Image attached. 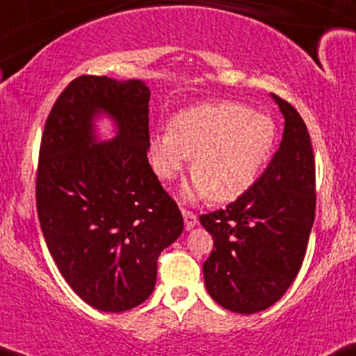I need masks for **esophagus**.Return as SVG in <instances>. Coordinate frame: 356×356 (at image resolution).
<instances>
[{
    "label": "esophagus",
    "instance_id": "obj_1",
    "mask_svg": "<svg viewBox=\"0 0 356 356\" xmlns=\"http://www.w3.org/2000/svg\"><path fill=\"white\" fill-rule=\"evenodd\" d=\"M182 216H184V222H186V229H193L194 226L197 225V216L193 213V211L182 209Z\"/></svg>",
    "mask_w": 356,
    "mask_h": 356
}]
</instances>
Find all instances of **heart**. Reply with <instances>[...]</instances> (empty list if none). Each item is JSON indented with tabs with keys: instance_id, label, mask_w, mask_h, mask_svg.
Here are the masks:
<instances>
[{
	"instance_id": "heart-1",
	"label": "heart",
	"mask_w": 356,
	"mask_h": 356,
	"mask_svg": "<svg viewBox=\"0 0 356 356\" xmlns=\"http://www.w3.org/2000/svg\"><path fill=\"white\" fill-rule=\"evenodd\" d=\"M277 143L273 120L240 103L222 101L184 109L170 128L150 140V160L162 181H172L193 157L184 201L232 202L247 194L267 169Z\"/></svg>"
}]
</instances>
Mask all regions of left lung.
<instances>
[{"instance_id": "left-lung-1", "label": "left lung", "mask_w": 356, "mask_h": 356, "mask_svg": "<svg viewBox=\"0 0 356 356\" xmlns=\"http://www.w3.org/2000/svg\"><path fill=\"white\" fill-rule=\"evenodd\" d=\"M272 97L286 120L279 150L247 194L199 218L214 240L202 265L206 289L220 306L240 314L265 311L286 294L314 222L311 136L298 109Z\"/></svg>"}]
</instances>
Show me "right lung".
I'll list each match as a JSON object with an SVG mask.
<instances>
[{"label":"right lung","mask_w":356,"mask_h":356,"mask_svg":"<svg viewBox=\"0 0 356 356\" xmlns=\"http://www.w3.org/2000/svg\"><path fill=\"white\" fill-rule=\"evenodd\" d=\"M150 89L140 79L81 76L57 97L40 143L37 211L65 282L89 306L123 312L150 298L157 259L184 229L148 163ZM119 135L95 143L97 114Z\"/></svg>","instance_id":"1"}]
</instances>
